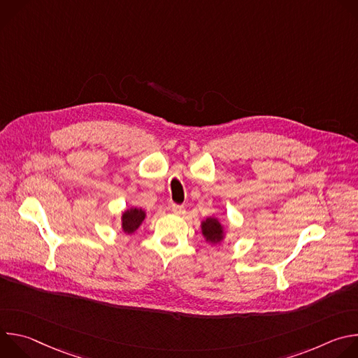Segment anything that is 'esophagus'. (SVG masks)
<instances>
[{
  "label": "esophagus",
  "instance_id": "1",
  "mask_svg": "<svg viewBox=\"0 0 358 358\" xmlns=\"http://www.w3.org/2000/svg\"><path fill=\"white\" fill-rule=\"evenodd\" d=\"M171 211H173L174 214H177V215H181V214H184L185 208H184L182 206H177V203H173V206H171Z\"/></svg>",
  "mask_w": 358,
  "mask_h": 358
}]
</instances>
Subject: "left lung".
Masks as SVG:
<instances>
[{
  "label": "left lung",
  "mask_w": 358,
  "mask_h": 358,
  "mask_svg": "<svg viewBox=\"0 0 358 358\" xmlns=\"http://www.w3.org/2000/svg\"><path fill=\"white\" fill-rule=\"evenodd\" d=\"M201 234L208 243L218 245L225 239V227L215 217H207L201 221Z\"/></svg>",
  "instance_id": "obj_1"
}]
</instances>
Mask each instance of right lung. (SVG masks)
<instances>
[{
	"instance_id": "1",
	"label": "right lung",
	"mask_w": 358,
	"mask_h": 358,
	"mask_svg": "<svg viewBox=\"0 0 358 358\" xmlns=\"http://www.w3.org/2000/svg\"><path fill=\"white\" fill-rule=\"evenodd\" d=\"M144 220H145V211L137 207L127 208L122 213V231L127 235H131L140 228Z\"/></svg>"
}]
</instances>
